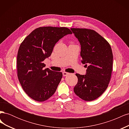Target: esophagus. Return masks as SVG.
<instances>
[{"mask_svg":"<svg viewBox=\"0 0 129 129\" xmlns=\"http://www.w3.org/2000/svg\"><path fill=\"white\" fill-rule=\"evenodd\" d=\"M62 74H63V76H67L68 75H69V73H67V72H63V73H62Z\"/></svg>","mask_w":129,"mask_h":129,"instance_id":"esophagus-1","label":"esophagus"}]
</instances>
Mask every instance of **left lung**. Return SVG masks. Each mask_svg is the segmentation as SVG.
Wrapping results in <instances>:
<instances>
[{"label": "left lung", "instance_id": "left-lung-1", "mask_svg": "<svg viewBox=\"0 0 129 129\" xmlns=\"http://www.w3.org/2000/svg\"><path fill=\"white\" fill-rule=\"evenodd\" d=\"M71 30L80 43L82 63L87 67L85 75L76 74L78 82L74 91L82 100H95L105 91L110 81L113 63L111 46L95 30L75 28Z\"/></svg>", "mask_w": 129, "mask_h": 129}]
</instances>
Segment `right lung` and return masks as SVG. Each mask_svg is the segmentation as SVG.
<instances>
[{"mask_svg":"<svg viewBox=\"0 0 129 129\" xmlns=\"http://www.w3.org/2000/svg\"><path fill=\"white\" fill-rule=\"evenodd\" d=\"M69 34L72 32L67 27H40L21 42L17 55V75L23 90L31 99L44 102L55 93L62 73L44 69L43 61L51 55L56 43Z\"/></svg>","mask_w":129,"mask_h":129,"instance_id":"1","label":"right lung"}]
</instances>
